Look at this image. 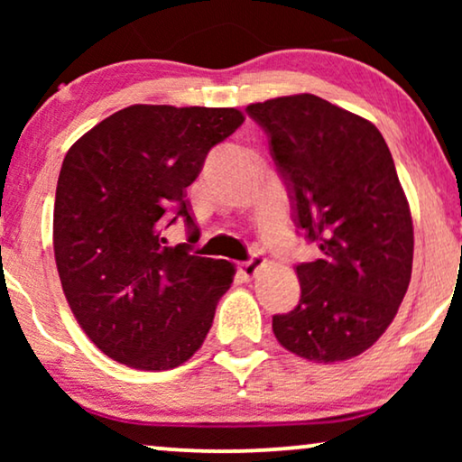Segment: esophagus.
<instances>
[{"label": "esophagus", "instance_id": "esophagus-1", "mask_svg": "<svg viewBox=\"0 0 462 462\" xmlns=\"http://www.w3.org/2000/svg\"><path fill=\"white\" fill-rule=\"evenodd\" d=\"M263 264H264L263 258L258 256V254H254V256H250L248 261H245V263L239 264V271H242V273H244L245 277H254V275H256V271L261 269Z\"/></svg>", "mask_w": 462, "mask_h": 462}]
</instances>
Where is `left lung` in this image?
Segmentation results:
<instances>
[{"label": "left lung", "mask_w": 462, "mask_h": 462, "mask_svg": "<svg viewBox=\"0 0 462 462\" xmlns=\"http://www.w3.org/2000/svg\"><path fill=\"white\" fill-rule=\"evenodd\" d=\"M245 111L269 138L294 225L321 250L296 264L300 300L273 315L275 338L311 362L356 357L393 321L412 275V217L387 143L315 94Z\"/></svg>", "instance_id": "8db88e82"}]
</instances>
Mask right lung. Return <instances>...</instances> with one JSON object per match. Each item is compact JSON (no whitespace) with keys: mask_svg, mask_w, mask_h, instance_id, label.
<instances>
[{"mask_svg":"<svg viewBox=\"0 0 462 462\" xmlns=\"http://www.w3.org/2000/svg\"><path fill=\"white\" fill-rule=\"evenodd\" d=\"M244 124L242 111L132 105L86 132L62 162L54 258L69 307L105 356L170 370L204 343L236 269L166 245L185 220V189L206 155Z\"/></svg>","mask_w":462,"mask_h":462,"instance_id":"add662e5","label":"right lung"}]
</instances>
